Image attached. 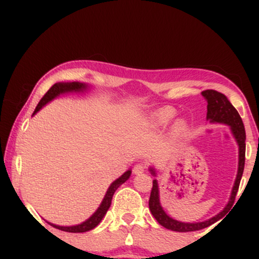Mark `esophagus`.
<instances>
[{"mask_svg":"<svg viewBox=\"0 0 259 259\" xmlns=\"http://www.w3.org/2000/svg\"><path fill=\"white\" fill-rule=\"evenodd\" d=\"M146 169V165L142 164V163H138V164L134 165V173L135 174H142Z\"/></svg>","mask_w":259,"mask_h":259,"instance_id":"1","label":"esophagus"}]
</instances>
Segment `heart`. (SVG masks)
I'll return each instance as SVG.
<instances>
[{"label": "heart", "mask_w": 259, "mask_h": 259, "mask_svg": "<svg viewBox=\"0 0 259 259\" xmlns=\"http://www.w3.org/2000/svg\"><path fill=\"white\" fill-rule=\"evenodd\" d=\"M174 117H175V111L171 108H163V109H159L158 112L154 113V120H156V123L160 126L167 125L168 123H170V121L173 120ZM171 132H173V135L175 138L178 139L184 138V136L187 134V132H189V124H187V121L185 119L177 120L174 123Z\"/></svg>", "instance_id": "b5f03b06"}]
</instances>
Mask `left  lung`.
<instances>
[{
    "instance_id": "obj_1",
    "label": "left lung",
    "mask_w": 259,
    "mask_h": 259,
    "mask_svg": "<svg viewBox=\"0 0 259 259\" xmlns=\"http://www.w3.org/2000/svg\"><path fill=\"white\" fill-rule=\"evenodd\" d=\"M202 96H203L204 100L207 101V120L212 124H225V125L230 127V132L233 134L237 146H239V167H237L236 179H235L228 204L224 207V209H223L222 212H219L217 215L212 217V218H209L208 221L204 222L185 223L177 221V219L169 217L167 213H165L164 208L160 204L158 180L153 179V186L152 190H151L150 201H148V207H150L151 213H152V215L156 218V221L158 222L162 227L169 229V230L179 231V233L201 230V229L209 227V225H212L213 223H215L218 219L225 217V214L230 210L231 206L234 204L235 196H236L237 190H239L240 181H241L243 173V167H245L246 133L240 114L237 113L236 109H235V107L231 105L230 101L227 99V96L221 94V92L215 90H206L202 91ZM148 170H150V173L152 174L153 177H157V171L153 167L148 168Z\"/></svg>"
}]
</instances>
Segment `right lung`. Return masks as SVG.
I'll return each instance as SVG.
<instances>
[{"label": "right lung", "mask_w": 259, "mask_h": 259, "mask_svg": "<svg viewBox=\"0 0 259 259\" xmlns=\"http://www.w3.org/2000/svg\"><path fill=\"white\" fill-rule=\"evenodd\" d=\"M90 89L91 86L89 84H85V82H79V81L56 82V84L51 86V89L46 92V95L41 99L40 102H38V105L36 106V108H35L32 115L36 114L41 108H44V107L47 105V103L51 102L52 100L57 99V97L61 96V95L72 94V92H78V94H80V92H86L88 90H90ZM130 175H132V169L126 170L125 173L121 175V177L113 181L111 185H109L108 190H107L105 197H103L102 202H101L100 207L97 208L96 212H95L90 218L86 219L85 222L80 223V224H76V225H70V227H61V225L52 224V223H49V224H51L53 228L59 229V230L67 231V233H85V231L92 230V229L96 228L97 225L100 224L101 221L103 219V217L106 215L107 210H108L109 207H111L112 197L113 195H114L115 190H117L121 184L125 183V181L130 178Z\"/></svg>", "instance_id": "add662e5"}]
</instances>
